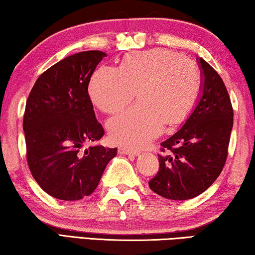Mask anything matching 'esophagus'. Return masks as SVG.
<instances>
[{
	"label": "esophagus",
	"instance_id": "1",
	"mask_svg": "<svg viewBox=\"0 0 255 255\" xmlns=\"http://www.w3.org/2000/svg\"><path fill=\"white\" fill-rule=\"evenodd\" d=\"M118 152L122 155H133V156H139V154H140L139 152H137V150H132V149H129L126 147H119Z\"/></svg>",
	"mask_w": 255,
	"mask_h": 255
}]
</instances>
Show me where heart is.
Wrapping results in <instances>:
<instances>
[{"label":"heart","mask_w":255,"mask_h":255,"mask_svg":"<svg viewBox=\"0 0 255 255\" xmlns=\"http://www.w3.org/2000/svg\"><path fill=\"white\" fill-rule=\"evenodd\" d=\"M136 90L140 103L108 124L111 140L132 148L159 135L164 124L173 126L187 118L199 96L200 73L191 59L153 49L127 55L120 68L100 66L89 84L94 105L110 114L129 105Z\"/></svg>","instance_id":"1"}]
</instances>
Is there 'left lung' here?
Instances as JSON below:
<instances>
[{"label":"left lung","mask_w":255,"mask_h":255,"mask_svg":"<svg viewBox=\"0 0 255 255\" xmlns=\"http://www.w3.org/2000/svg\"><path fill=\"white\" fill-rule=\"evenodd\" d=\"M200 96L182 127L161 144L159 169L149 181L155 193L171 200L192 199L218 178L226 162L233 128V108L222 77L197 58Z\"/></svg>","instance_id":"obj_1"}]
</instances>
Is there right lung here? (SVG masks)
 Masks as SVG:
<instances>
[{"label":"right lung","mask_w":255,"mask_h":255,"mask_svg":"<svg viewBox=\"0 0 255 255\" xmlns=\"http://www.w3.org/2000/svg\"><path fill=\"white\" fill-rule=\"evenodd\" d=\"M107 54L81 51L59 60L38 77L23 117L27 161L40 188L56 199L74 201L90 196L117 148L86 143L105 135L88 88Z\"/></svg>","instance_id":"obj_1"}]
</instances>
